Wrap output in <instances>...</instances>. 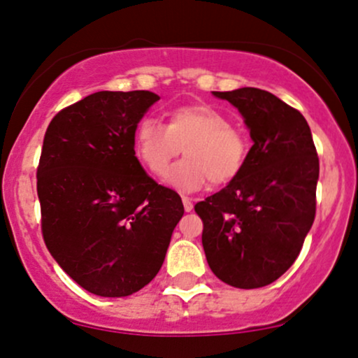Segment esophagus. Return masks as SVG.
Here are the masks:
<instances>
[{
  "mask_svg": "<svg viewBox=\"0 0 358 358\" xmlns=\"http://www.w3.org/2000/svg\"><path fill=\"white\" fill-rule=\"evenodd\" d=\"M182 202H183L185 212H192V208H193V202H192L190 196H182Z\"/></svg>",
  "mask_w": 358,
  "mask_h": 358,
  "instance_id": "1",
  "label": "esophagus"
}]
</instances>
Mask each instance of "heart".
Instances as JSON below:
<instances>
[{"label":"heart","mask_w":358,"mask_h":358,"mask_svg":"<svg viewBox=\"0 0 358 358\" xmlns=\"http://www.w3.org/2000/svg\"><path fill=\"white\" fill-rule=\"evenodd\" d=\"M185 158L173 166L170 183L195 192L210 182L224 187L239 178L249 162L250 139L231 117L208 104H187L170 110L166 126L153 117L138 122L133 150L148 173L163 178L176 155Z\"/></svg>","instance_id":"b5f03b06"}]
</instances>
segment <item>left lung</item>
<instances>
[{"label": "left lung", "mask_w": 358, "mask_h": 358, "mask_svg": "<svg viewBox=\"0 0 358 358\" xmlns=\"http://www.w3.org/2000/svg\"><path fill=\"white\" fill-rule=\"evenodd\" d=\"M244 116L254 145L239 178L195 205L207 262L241 289L268 286L296 261L316 213L320 162L298 109L268 90L213 92Z\"/></svg>", "instance_id": "left-lung-1"}]
</instances>
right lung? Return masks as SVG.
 <instances>
[{
  "label": "right lung",
  "instance_id": "add662e5",
  "mask_svg": "<svg viewBox=\"0 0 358 358\" xmlns=\"http://www.w3.org/2000/svg\"><path fill=\"white\" fill-rule=\"evenodd\" d=\"M156 101L150 90H101L57 113L45 133L36 168L45 245L97 296L145 287L185 212L133 150L134 127Z\"/></svg>",
  "mask_w": 358,
  "mask_h": 358
}]
</instances>
